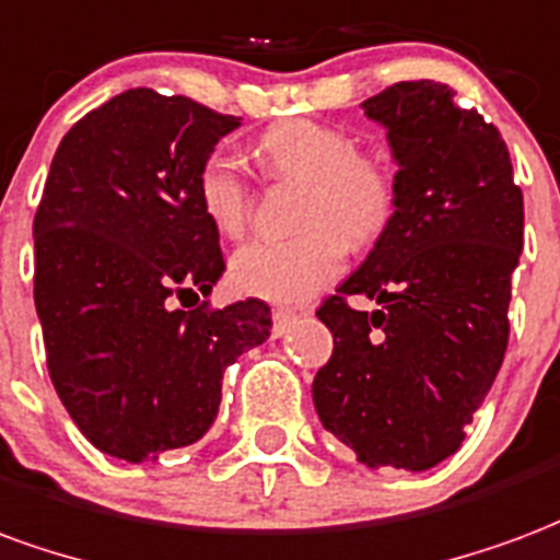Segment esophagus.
Returning <instances> with one entry per match:
<instances>
[{
    "instance_id": "obj_1",
    "label": "esophagus",
    "mask_w": 560,
    "mask_h": 560,
    "mask_svg": "<svg viewBox=\"0 0 560 560\" xmlns=\"http://www.w3.org/2000/svg\"><path fill=\"white\" fill-rule=\"evenodd\" d=\"M293 320H296V312H284V308H279V312L272 314V335L281 338V335L291 329Z\"/></svg>"
}]
</instances>
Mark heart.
<instances>
[{"label": "heart", "mask_w": 560, "mask_h": 560, "mask_svg": "<svg viewBox=\"0 0 560 560\" xmlns=\"http://www.w3.org/2000/svg\"><path fill=\"white\" fill-rule=\"evenodd\" d=\"M260 163L272 175L300 180L296 237L252 240L234 252L228 276L243 296L300 305L341 276L347 240L368 246L383 234L397 205L395 172L385 160L355 153L341 127L281 121L258 142ZM201 213L222 237H240L252 213V189L234 151L217 148L198 168Z\"/></svg>", "instance_id": "1"}]
</instances>
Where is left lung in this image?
Masks as SVG:
<instances>
[{
	"label": "left lung",
	"mask_w": 560,
	"mask_h": 560,
	"mask_svg": "<svg viewBox=\"0 0 560 560\" xmlns=\"http://www.w3.org/2000/svg\"><path fill=\"white\" fill-rule=\"evenodd\" d=\"M362 109L392 148L397 205L317 308L335 350L312 397L323 428L368 469L428 471L463 445L504 362L523 192L501 132L448 85L397 82ZM347 295L381 308L355 313Z\"/></svg>",
	"instance_id": "1"
}]
</instances>
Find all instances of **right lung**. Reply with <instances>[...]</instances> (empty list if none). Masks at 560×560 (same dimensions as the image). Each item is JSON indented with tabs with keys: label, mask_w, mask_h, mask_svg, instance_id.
<instances>
[{
	"label": "right lung",
	"mask_w": 560,
	"mask_h": 560,
	"mask_svg": "<svg viewBox=\"0 0 560 560\" xmlns=\"http://www.w3.org/2000/svg\"><path fill=\"white\" fill-rule=\"evenodd\" d=\"M237 127L189 97L130 89L73 124L52 156L32 228L37 320L61 404L109 457L148 463L198 442L228 364L269 338L267 302L172 305L225 272L196 177Z\"/></svg>",
	"instance_id": "right-lung-1"
}]
</instances>
